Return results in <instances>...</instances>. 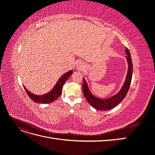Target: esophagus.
Returning <instances> with one entry per match:
<instances>
[{"instance_id":"1","label":"esophagus","mask_w":155,"mask_h":155,"mask_svg":"<svg viewBox=\"0 0 155 155\" xmlns=\"http://www.w3.org/2000/svg\"><path fill=\"white\" fill-rule=\"evenodd\" d=\"M85 67V66H84V64L81 63V62H79V63H78V65H77V68L79 70H83V68Z\"/></svg>"}]
</instances>
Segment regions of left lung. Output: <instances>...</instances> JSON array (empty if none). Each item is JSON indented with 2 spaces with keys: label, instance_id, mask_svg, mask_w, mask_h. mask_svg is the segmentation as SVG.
Returning <instances> with one entry per match:
<instances>
[{
  "label": "left lung",
  "instance_id": "left-lung-1",
  "mask_svg": "<svg viewBox=\"0 0 155 155\" xmlns=\"http://www.w3.org/2000/svg\"><path fill=\"white\" fill-rule=\"evenodd\" d=\"M125 52L127 54L125 58L128 63L127 73V76L123 86L121 87L119 92H117L114 96L106 98V99H102V98H99L93 95L88 88L86 80L83 78L82 89L84 96L88 102V104L96 110H107L112 109L116 105H118L120 102L122 101L127 94L133 76V63L129 50L126 48Z\"/></svg>",
  "mask_w": 155,
  "mask_h": 155
}]
</instances>
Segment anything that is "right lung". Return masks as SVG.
<instances>
[{"instance_id":"1","label":"right lung","mask_w":155,"mask_h":155,"mask_svg":"<svg viewBox=\"0 0 155 155\" xmlns=\"http://www.w3.org/2000/svg\"><path fill=\"white\" fill-rule=\"evenodd\" d=\"M72 74H73L72 70H70V71L64 73L63 75H62L61 77L59 79V80L58 81L57 83H56L53 88L51 89L50 92H48L46 94H45L43 95L34 94L31 93V92H30L28 90L24 85H23V87H24L25 90L26 91L28 96L30 97V99L34 101V102L39 103V104H50V103H52L55 100H57L58 98L61 96V94L62 88L63 85Z\"/></svg>"}]
</instances>
